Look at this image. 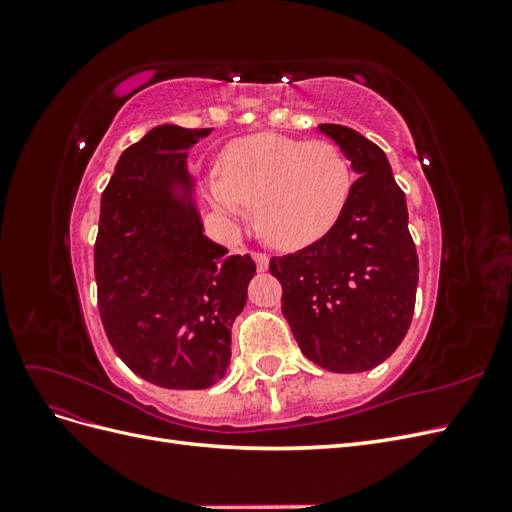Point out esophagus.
<instances>
[{
    "instance_id": "34e87169",
    "label": "esophagus",
    "mask_w": 512,
    "mask_h": 512,
    "mask_svg": "<svg viewBox=\"0 0 512 512\" xmlns=\"http://www.w3.org/2000/svg\"><path fill=\"white\" fill-rule=\"evenodd\" d=\"M252 258H254V262H256V269H258V271H267V269H269V256H267V254L254 252Z\"/></svg>"
}]
</instances>
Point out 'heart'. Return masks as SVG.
<instances>
[{
  "mask_svg": "<svg viewBox=\"0 0 512 512\" xmlns=\"http://www.w3.org/2000/svg\"><path fill=\"white\" fill-rule=\"evenodd\" d=\"M352 190L346 156L327 141H299L260 132L232 141L222 175L209 177L213 205L243 220L256 205V226L284 250L320 241L342 218Z\"/></svg>",
  "mask_w": 512,
  "mask_h": 512,
  "instance_id": "obj_1",
  "label": "heart"
}]
</instances>
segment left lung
I'll return each mask as SVG.
<instances>
[{
	"label": "left lung",
	"mask_w": 512,
	"mask_h": 512,
	"mask_svg": "<svg viewBox=\"0 0 512 512\" xmlns=\"http://www.w3.org/2000/svg\"><path fill=\"white\" fill-rule=\"evenodd\" d=\"M359 179L342 218L297 254L271 258L282 312L301 352L335 374L380 365L404 342L414 314L418 256L406 194L384 151L356 130L322 123Z\"/></svg>",
	"instance_id": "8db88e82"
}]
</instances>
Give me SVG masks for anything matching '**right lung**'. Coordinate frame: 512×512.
<instances>
[{
  "instance_id": "add662e5",
  "label": "right lung",
  "mask_w": 512,
  "mask_h": 512,
  "mask_svg": "<svg viewBox=\"0 0 512 512\" xmlns=\"http://www.w3.org/2000/svg\"><path fill=\"white\" fill-rule=\"evenodd\" d=\"M209 134L166 123L121 153L94 250L108 342L136 376L177 391L224 378L256 273L250 254L228 256L205 235L188 151Z\"/></svg>"
}]
</instances>
